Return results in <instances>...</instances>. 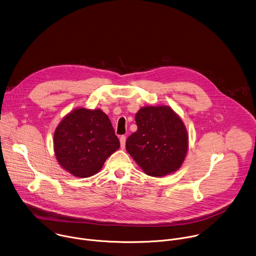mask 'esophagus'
<instances>
[{"label":"esophagus","instance_id":"34e87169","mask_svg":"<svg viewBox=\"0 0 256 256\" xmlns=\"http://www.w3.org/2000/svg\"><path fill=\"white\" fill-rule=\"evenodd\" d=\"M120 144H121V148H125V144H126V136L122 135L120 137Z\"/></svg>","mask_w":256,"mask_h":256}]
</instances>
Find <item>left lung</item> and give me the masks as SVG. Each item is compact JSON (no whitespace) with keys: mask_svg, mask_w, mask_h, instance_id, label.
<instances>
[{"mask_svg":"<svg viewBox=\"0 0 256 256\" xmlns=\"http://www.w3.org/2000/svg\"><path fill=\"white\" fill-rule=\"evenodd\" d=\"M137 131L126 140V150L143 172L164 176L182 164L188 136L182 119L168 106L143 107L136 116Z\"/></svg>","mask_w":256,"mask_h":256,"instance_id":"obj_1","label":"left lung"}]
</instances>
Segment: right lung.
<instances>
[{"label": "right lung", "instance_id": "right-lung-1", "mask_svg": "<svg viewBox=\"0 0 256 256\" xmlns=\"http://www.w3.org/2000/svg\"><path fill=\"white\" fill-rule=\"evenodd\" d=\"M60 164L76 178L96 174L120 147L109 117L98 109L78 108L66 115L54 132Z\"/></svg>", "mask_w": 256, "mask_h": 256}]
</instances>
